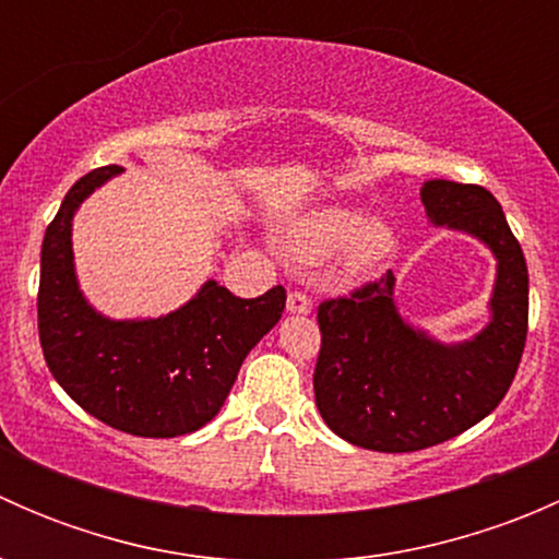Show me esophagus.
<instances>
[{
  "label": "esophagus",
  "mask_w": 559,
  "mask_h": 559,
  "mask_svg": "<svg viewBox=\"0 0 559 559\" xmlns=\"http://www.w3.org/2000/svg\"><path fill=\"white\" fill-rule=\"evenodd\" d=\"M286 311H289L292 316L311 313V300H308L302 292H292V295L286 297Z\"/></svg>",
  "instance_id": "esophagus-1"
}]
</instances>
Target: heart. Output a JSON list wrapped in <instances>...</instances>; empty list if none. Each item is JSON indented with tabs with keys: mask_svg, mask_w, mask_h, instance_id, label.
Segmentation results:
<instances>
[{
	"mask_svg": "<svg viewBox=\"0 0 559 559\" xmlns=\"http://www.w3.org/2000/svg\"><path fill=\"white\" fill-rule=\"evenodd\" d=\"M286 251L302 264H321L341 251L346 278H368L392 259L397 235L386 218L370 216L359 205L316 207L297 218L284 238Z\"/></svg>",
	"mask_w": 559,
	"mask_h": 559,
	"instance_id": "heart-1",
	"label": "heart"
}]
</instances>
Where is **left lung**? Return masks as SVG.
<instances>
[{
  "label": "left lung",
  "mask_w": 559,
  "mask_h": 559,
  "mask_svg": "<svg viewBox=\"0 0 559 559\" xmlns=\"http://www.w3.org/2000/svg\"><path fill=\"white\" fill-rule=\"evenodd\" d=\"M421 205L432 227L495 257L487 324L465 341H438L400 313L392 270L319 308V414L343 441L373 452H419L478 425L509 392L527 337V264L500 202L484 186L436 178L421 186Z\"/></svg>",
  "instance_id": "1"
}]
</instances>
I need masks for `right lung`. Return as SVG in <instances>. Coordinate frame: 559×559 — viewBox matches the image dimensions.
Instances as JSON below:
<instances>
[{"label": "right lung", "mask_w": 559, "mask_h": 559, "mask_svg": "<svg viewBox=\"0 0 559 559\" xmlns=\"http://www.w3.org/2000/svg\"><path fill=\"white\" fill-rule=\"evenodd\" d=\"M123 170L99 167L75 180L39 251L37 321L45 362L86 414L140 438H175L222 411L253 346L278 324L284 286L240 300L207 278L162 316L112 319L83 295L72 222L88 197Z\"/></svg>", "instance_id": "1"}]
</instances>
